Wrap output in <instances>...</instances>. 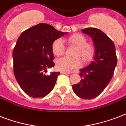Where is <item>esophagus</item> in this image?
I'll return each instance as SVG.
<instances>
[{"mask_svg": "<svg viewBox=\"0 0 126 126\" xmlns=\"http://www.w3.org/2000/svg\"><path fill=\"white\" fill-rule=\"evenodd\" d=\"M61 74H72V72H66V71H62L61 72Z\"/></svg>", "mask_w": 126, "mask_h": 126, "instance_id": "esophagus-1", "label": "esophagus"}]
</instances>
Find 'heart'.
I'll return each instance as SVG.
<instances>
[{"label":"heart","mask_w":126,"mask_h":126,"mask_svg":"<svg viewBox=\"0 0 126 126\" xmlns=\"http://www.w3.org/2000/svg\"><path fill=\"white\" fill-rule=\"evenodd\" d=\"M66 41L69 45L76 46L74 50L75 57L64 56L56 61V66L58 70L68 72L79 68L82 64V60L85 62H90L95 54L93 45L87 42L84 35L80 33H75L69 36ZM65 45L60 39H56L52 45V50L54 55L60 56L65 52Z\"/></svg>","instance_id":"1"}]
</instances>
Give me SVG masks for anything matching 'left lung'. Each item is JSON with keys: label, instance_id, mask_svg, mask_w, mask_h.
<instances>
[{"label": "left lung", "instance_id": "obj_1", "mask_svg": "<svg viewBox=\"0 0 126 126\" xmlns=\"http://www.w3.org/2000/svg\"><path fill=\"white\" fill-rule=\"evenodd\" d=\"M83 33L93 39L95 47L94 60L80 70L81 79L72 89L77 96L83 99H91L99 95L111 80L117 64L114 44L101 30L88 28Z\"/></svg>", "mask_w": 126, "mask_h": 126}]
</instances>
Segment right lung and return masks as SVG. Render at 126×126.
<instances>
[{
  "mask_svg": "<svg viewBox=\"0 0 126 126\" xmlns=\"http://www.w3.org/2000/svg\"><path fill=\"white\" fill-rule=\"evenodd\" d=\"M67 33L39 23L20 35L13 50V70L17 83L28 95L42 98L54 88L60 73L45 75L48 68L54 66L52 45Z\"/></svg>",
  "mask_w": 126,
  "mask_h": 126,
  "instance_id": "obj_1",
  "label": "right lung"
}]
</instances>
